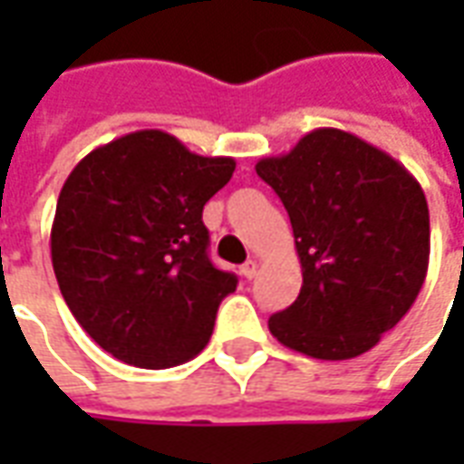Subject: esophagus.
Listing matches in <instances>:
<instances>
[{
  "mask_svg": "<svg viewBox=\"0 0 464 464\" xmlns=\"http://www.w3.org/2000/svg\"><path fill=\"white\" fill-rule=\"evenodd\" d=\"M243 278H248V281H253L256 278V273H258V261H248V263H243Z\"/></svg>",
  "mask_w": 464,
  "mask_h": 464,
  "instance_id": "1",
  "label": "esophagus"
}]
</instances>
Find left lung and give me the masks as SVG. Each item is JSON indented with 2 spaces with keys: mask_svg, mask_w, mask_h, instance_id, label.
Masks as SVG:
<instances>
[{
  "mask_svg": "<svg viewBox=\"0 0 464 464\" xmlns=\"http://www.w3.org/2000/svg\"><path fill=\"white\" fill-rule=\"evenodd\" d=\"M256 173L288 211L303 271L295 303L268 318L273 338L318 360L368 353L428 276L430 213L415 176L341 129L305 133Z\"/></svg>",
  "mask_w": 464,
  "mask_h": 464,
  "instance_id": "1",
  "label": "left lung"
}]
</instances>
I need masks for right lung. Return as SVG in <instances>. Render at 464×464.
<instances>
[{
  "instance_id": "right-lung-1",
  "label": "right lung",
  "mask_w": 464,
  "mask_h": 464,
  "mask_svg": "<svg viewBox=\"0 0 464 464\" xmlns=\"http://www.w3.org/2000/svg\"><path fill=\"white\" fill-rule=\"evenodd\" d=\"M228 156L191 153L159 129L76 163L52 223L56 283L79 325L114 358L163 370L211 341L238 278L208 258L203 206L231 181Z\"/></svg>"
}]
</instances>
